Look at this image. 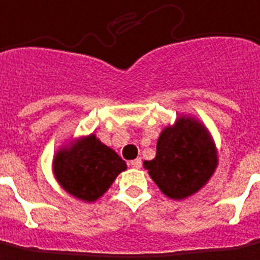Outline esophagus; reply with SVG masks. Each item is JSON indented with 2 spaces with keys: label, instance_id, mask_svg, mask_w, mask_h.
I'll list each match as a JSON object with an SVG mask.
<instances>
[{
  "label": "esophagus",
  "instance_id": "1",
  "mask_svg": "<svg viewBox=\"0 0 260 260\" xmlns=\"http://www.w3.org/2000/svg\"><path fill=\"white\" fill-rule=\"evenodd\" d=\"M129 165L134 169H141V168H142V160H141V159L138 157V159H135V160H131Z\"/></svg>",
  "mask_w": 260,
  "mask_h": 260
}]
</instances>
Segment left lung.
Listing matches in <instances>:
<instances>
[{"label":"left lung","mask_w":260,"mask_h":260,"mask_svg":"<svg viewBox=\"0 0 260 260\" xmlns=\"http://www.w3.org/2000/svg\"><path fill=\"white\" fill-rule=\"evenodd\" d=\"M215 166L217 153L208 132L199 122L186 118L161 132L155 159L145 161L153 181L174 200L199 191Z\"/></svg>","instance_id":"1"}]
</instances>
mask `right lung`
I'll return each instance as SVG.
<instances>
[{
  "label": "right lung",
  "instance_id": "add662e5",
  "mask_svg": "<svg viewBox=\"0 0 260 260\" xmlns=\"http://www.w3.org/2000/svg\"><path fill=\"white\" fill-rule=\"evenodd\" d=\"M126 169L119 156L94 135L54 157V174L63 188L74 197L94 201L108 190L118 174Z\"/></svg>",
  "mask_w": 260,
  "mask_h": 260
}]
</instances>
